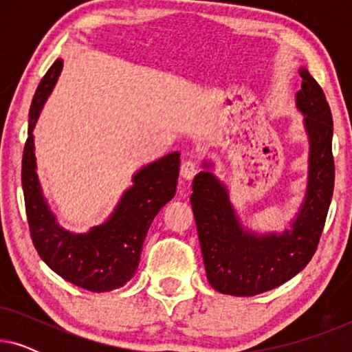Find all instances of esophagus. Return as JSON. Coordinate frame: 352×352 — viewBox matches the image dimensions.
<instances>
[{
    "mask_svg": "<svg viewBox=\"0 0 352 352\" xmlns=\"http://www.w3.org/2000/svg\"><path fill=\"white\" fill-rule=\"evenodd\" d=\"M199 173V165H197V162L194 160H186L182 162L181 165V176L184 177L186 181H192L194 179V176Z\"/></svg>",
    "mask_w": 352,
    "mask_h": 352,
    "instance_id": "esophagus-1",
    "label": "esophagus"
}]
</instances>
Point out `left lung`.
<instances>
[{
  "mask_svg": "<svg viewBox=\"0 0 352 352\" xmlns=\"http://www.w3.org/2000/svg\"><path fill=\"white\" fill-rule=\"evenodd\" d=\"M300 75L296 107L305 113L309 136V177L290 230L264 235L245 230L218 177L208 170L194 177L190 204L206 277L214 290L226 295L254 296L282 285L306 267L319 245L335 184L333 120L319 83L306 69Z\"/></svg>",
  "mask_w": 352,
  "mask_h": 352,
  "instance_id": "8db88e82",
  "label": "left lung"
}]
</instances>
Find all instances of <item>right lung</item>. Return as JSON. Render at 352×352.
I'll list each match as a JSON object with an SVG mask.
<instances>
[{
    "label": "right lung",
    "mask_w": 352,
    "mask_h": 352,
    "mask_svg": "<svg viewBox=\"0 0 352 352\" xmlns=\"http://www.w3.org/2000/svg\"><path fill=\"white\" fill-rule=\"evenodd\" d=\"M62 70L57 59L43 76L28 113V138L22 157V189L28 228L38 254L62 278L85 290L102 293L123 287L138 271L141 250L153 218L176 194L179 152L148 163L133 176L112 216L86 234L56 223L36 175L33 128Z\"/></svg>",
    "instance_id": "obj_1"
}]
</instances>
